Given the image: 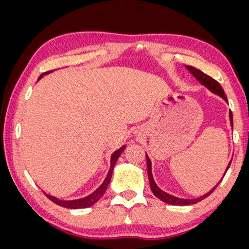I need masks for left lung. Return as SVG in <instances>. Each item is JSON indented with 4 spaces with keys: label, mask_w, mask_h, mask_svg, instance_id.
<instances>
[{
    "label": "left lung",
    "mask_w": 249,
    "mask_h": 249,
    "mask_svg": "<svg viewBox=\"0 0 249 249\" xmlns=\"http://www.w3.org/2000/svg\"><path fill=\"white\" fill-rule=\"evenodd\" d=\"M187 69H188V70L190 71V72H192V73L194 74V77H196V79L198 80V81H200V83H202V84L204 85V86H206L207 88H209V89H210L211 91H213V93H215V94H217V95H220V96L222 97L224 101L228 102L226 94H224L223 88L221 87V85H220L219 83H217V81H216L215 79H213L212 77L207 76L206 73H204V72H203V71H200V70H198V69H196V68H194V67L187 66ZM229 115H230L231 125H232V127H233L232 112L230 111ZM231 161H232V160H231ZM146 162H147V175H148L149 186H151L152 193L154 194V195H155L156 197H158L159 199H161L162 202H164V203H166V204H170V205H192V204H196V203H198V202H200V200H203L204 198H206L207 196H210L211 194H212V193L214 192V189L216 188L217 185H219V183H220V182L217 183V185H216L215 187H214L213 189H211V190H210V193L205 194V195L202 196V197H199V198H194V199H181V198H178V197H175V196H172V195H169V194H166V193H164V192H162V190L160 189L158 186H156V183H155L154 179H153V176H152L151 160H149V158H148L147 155H146ZM230 164H231V162L229 163V165H228L227 171H228V169H229ZM224 175H226V173H224Z\"/></svg>",
    "instance_id": "left-lung-1"
}]
</instances>
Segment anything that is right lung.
<instances>
[{"mask_svg":"<svg viewBox=\"0 0 249 249\" xmlns=\"http://www.w3.org/2000/svg\"><path fill=\"white\" fill-rule=\"evenodd\" d=\"M49 72H51V71H47V72H44L43 74H40L38 79H40V78H42L44 74H46ZM124 148H125V146H122L121 148H119L118 151H115L113 154H112V156H111V168H110V171H108V173H107V178H105L104 182L100 186V188H97L93 194H90L89 196L84 197V198H80V199H74V200H60L59 198H56V197L46 195V194H45L46 197L49 199L52 200L53 203H55L56 205H60L62 207H67V209H85V207H89L91 205H94V204L96 203L97 200L104 195L105 190H107V185L111 181L112 172H113V168L115 165V162H117V160L119 159V156L121 155V153L124 152Z\"/></svg>","mask_w":249,"mask_h":249,"instance_id":"right-lung-1","label":"right lung"}]
</instances>
